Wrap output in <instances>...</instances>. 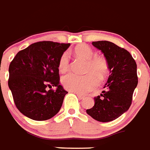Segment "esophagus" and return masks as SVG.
<instances>
[{"label":"esophagus","mask_w":150,"mask_h":150,"mask_svg":"<svg viewBox=\"0 0 150 150\" xmlns=\"http://www.w3.org/2000/svg\"><path fill=\"white\" fill-rule=\"evenodd\" d=\"M77 96H78V97H79V99H81V100H83L84 98H85V96L84 95H82V94H80V93H76Z\"/></svg>","instance_id":"obj_1"}]
</instances>
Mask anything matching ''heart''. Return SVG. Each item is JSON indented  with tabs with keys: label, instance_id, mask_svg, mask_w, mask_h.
I'll use <instances>...</instances> for the list:
<instances>
[{
	"label": "heart",
	"instance_id": "obj_1",
	"mask_svg": "<svg viewBox=\"0 0 150 150\" xmlns=\"http://www.w3.org/2000/svg\"><path fill=\"white\" fill-rule=\"evenodd\" d=\"M73 53L77 57L86 60L85 71H90L83 75L69 73L62 78V83L65 88L75 93H85L95 89L99 84V79L103 80L108 73V62L102 56H94V52L86 44L76 47ZM69 56L64 52L60 56L58 69L60 72H66L69 67Z\"/></svg>",
	"mask_w": 150,
	"mask_h": 150
}]
</instances>
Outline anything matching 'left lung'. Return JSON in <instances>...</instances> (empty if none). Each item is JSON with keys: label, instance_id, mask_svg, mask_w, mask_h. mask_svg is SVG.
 <instances>
[{"label": "left lung", "instance_id": "obj_1", "mask_svg": "<svg viewBox=\"0 0 150 150\" xmlns=\"http://www.w3.org/2000/svg\"><path fill=\"white\" fill-rule=\"evenodd\" d=\"M108 62L109 76L105 91L94 97V106L86 112L95 120L108 122L127 112L132 102L133 93L138 83L137 64L131 53L114 43L93 41Z\"/></svg>", "mask_w": 150, "mask_h": 150}]
</instances>
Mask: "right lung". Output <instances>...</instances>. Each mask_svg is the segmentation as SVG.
<instances>
[{
  "label": "right lung",
  "mask_w": 150,
  "mask_h": 150,
  "mask_svg": "<svg viewBox=\"0 0 150 150\" xmlns=\"http://www.w3.org/2000/svg\"><path fill=\"white\" fill-rule=\"evenodd\" d=\"M70 44L39 41L18 52L9 66V88L21 113L35 121L59 111L68 92L59 84L58 62ZM57 86L56 91L48 87Z\"/></svg>",
  "instance_id": "right-lung-1"
}]
</instances>
